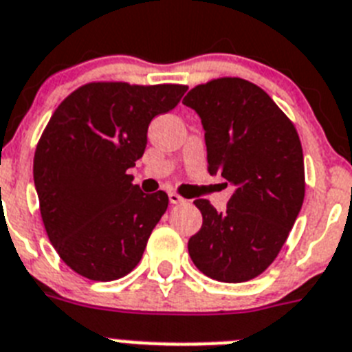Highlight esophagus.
Here are the masks:
<instances>
[{"label": "esophagus", "instance_id": "1", "mask_svg": "<svg viewBox=\"0 0 352 352\" xmlns=\"http://www.w3.org/2000/svg\"><path fill=\"white\" fill-rule=\"evenodd\" d=\"M168 199H170V204H184L186 202L181 195L173 193V191H170V193H168Z\"/></svg>", "mask_w": 352, "mask_h": 352}]
</instances>
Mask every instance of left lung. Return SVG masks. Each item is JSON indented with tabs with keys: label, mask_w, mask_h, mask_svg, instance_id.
<instances>
[{
	"label": "left lung",
	"mask_w": 352,
	"mask_h": 352,
	"mask_svg": "<svg viewBox=\"0 0 352 352\" xmlns=\"http://www.w3.org/2000/svg\"><path fill=\"white\" fill-rule=\"evenodd\" d=\"M182 103L202 121L209 173L234 188L223 212L209 200H195L202 227L188 250L211 279L249 281L277 258L302 208L299 134L276 102L243 78L197 85Z\"/></svg>",
	"instance_id": "left-lung-1"
}]
</instances>
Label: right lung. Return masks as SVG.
<instances>
[{
	"instance_id": "obj_1",
	"label": "right lung",
	"mask_w": 352,
	"mask_h": 352,
	"mask_svg": "<svg viewBox=\"0 0 352 352\" xmlns=\"http://www.w3.org/2000/svg\"><path fill=\"white\" fill-rule=\"evenodd\" d=\"M186 85L93 82L53 112L34 157L41 217L60 259L93 281H114L141 261L168 208L129 170L143 157L150 121L170 112Z\"/></svg>"
}]
</instances>
